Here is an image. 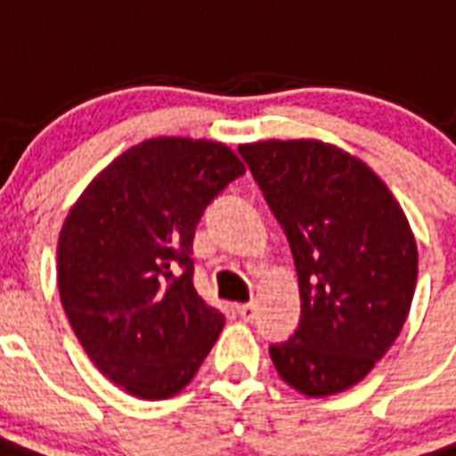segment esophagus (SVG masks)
Listing matches in <instances>:
<instances>
[{"mask_svg": "<svg viewBox=\"0 0 456 456\" xmlns=\"http://www.w3.org/2000/svg\"><path fill=\"white\" fill-rule=\"evenodd\" d=\"M238 314H240L242 321H255V315H257V304H242L238 305Z\"/></svg>", "mask_w": 456, "mask_h": 456, "instance_id": "esophagus-1", "label": "esophagus"}]
</instances>
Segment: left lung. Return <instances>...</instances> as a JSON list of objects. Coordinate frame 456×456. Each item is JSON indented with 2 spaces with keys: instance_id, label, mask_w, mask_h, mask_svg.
Segmentation results:
<instances>
[{
  "instance_id": "obj_1",
  "label": "left lung",
  "mask_w": 456,
  "mask_h": 456,
  "mask_svg": "<svg viewBox=\"0 0 456 456\" xmlns=\"http://www.w3.org/2000/svg\"><path fill=\"white\" fill-rule=\"evenodd\" d=\"M238 152L287 232L298 274L301 323L269 357L298 394H340L367 377L408 318L413 231L374 169L338 145L260 141Z\"/></svg>"
}]
</instances>
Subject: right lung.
<instances>
[{
    "mask_svg": "<svg viewBox=\"0 0 456 456\" xmlns=\"http://www.w3.org/2000/svg\"><path fill=\"white\" fill-rule=\"evenodd\" d=\"M240 175L224 142L162 135L118 155L69 208L60 301L89 360L131 396L179 394L224 328L196 294L191 242L206 206Z\"/></svg>",
    "mask_w": 456,
    "mask_h": 456,
    "instance_id": "right-lung-1",
    "label": "right lung"
}]
</instances>
